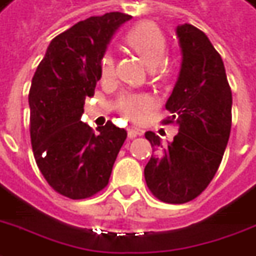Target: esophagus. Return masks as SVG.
Instances as JSON below:
<instances>
[{
  "mask_svg": "<svg viewBox=\"0 0 256 256\" xmlns=\"http://www.w3.org/2000/svg\"><path fill=\"white\" fill-rule=\"evenodd\" d=\"M128 134L130 138H134V137H137V136H142V134H144V130H141V128H128Z\"/></svg>",
  "mask_w": 256,
  "mask_h": 256,
  "instance_id": "obj_1",
  "label": "esophagus"
}]
</instances>
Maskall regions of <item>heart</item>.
I'll use <instances>...</instances> for the list:
<instances>
[{"mask_svg": "<svg viewBox=\"0 0 256 256\" xmlns=\"http://www.w3.org/2000/svg\"><path fill=\"white\" fill-rule=\"evenodd\" d=\"M124 44L128 50L140 56V60L150 66L154 78H165L169 73V64L164 58L168 48V41L162 30L150 22L136 24L124 34ZM115 78V60L112 55L105 54L101 58V80L108 83ZM152 106V100L146 94L124 92L118 100V110L126 118L138 120L142 114Z\"/></svg>", "mask_w": 256, "mask_h": 256, "instance_id": "1", "label": "heart"}]
</instances>
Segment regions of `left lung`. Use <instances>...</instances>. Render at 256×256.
<instances>
[{
    "label": "left lung",
    "instance_id": "1",
    "mask_svg": "<svg viewBox=\"0 0 256 256\" xmlns=\"http://www.w3.org/2000/svg\"><path fill=\"white\" fill-rule=\"evenodd\" d=\"M182 48L178 78L166 102L178 133L168 146L152 132L146 138L154 151L144 176L148 188L168 204L200 196L219 169L232 128V90L220 55L204 32L184 23L176 28Z\"/></svg>",
    "mask_w": 256,
    "mask_h": 256
}]
</instances>
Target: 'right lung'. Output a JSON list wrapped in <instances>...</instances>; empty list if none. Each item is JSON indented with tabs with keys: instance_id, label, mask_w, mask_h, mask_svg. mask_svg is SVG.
<instances>
[{
	"instance_id": "add662e5",
	"label": "right lung",
	"mask_w": 256,
	"mask_h": 256,
	"mask_svg": "<svg viewBox=\"0 0 256 256\" xmlns=\"http://www.w3.org/2000/svg\"><path fill=\"white\" fill-rule=\"evenodd\" d=\"M130 15L91 16L56 36L37 66L28 91L30 138L36 164L56 192L84 200L106 187L128 137L106 122L94 133L82 122L86 97L101 78V58Z\"/></svg>"
}]
</instances>
